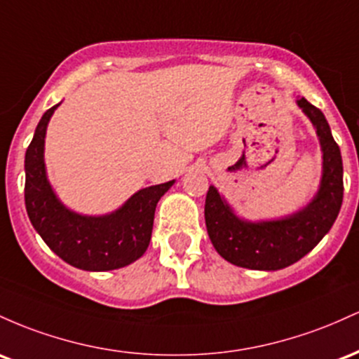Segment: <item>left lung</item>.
I'll use <instances>...</instances> for the list:
<instances>
[{"label": "left lung", "mask_w": 359, "mask_h": 359, "mask_svg": "<svg viewBox=\"0 0 359 359\" xmlns=\"http://www.w3.org/2000/svg\"><path fill=\"white\" fill-rule=\"evenodd\" d=\"M299 107L312 120L324 152L320 190L304 210L273 222H244L233 215L215 188L210 187L207 191L205 224L208 236L217 252L236 266L275 271L297 263L331 231L341 210L344 183L339 146L319 108L305 98L299 100Z\"/></svg>", "instance_id": "left-lung-1"}]
</instances>
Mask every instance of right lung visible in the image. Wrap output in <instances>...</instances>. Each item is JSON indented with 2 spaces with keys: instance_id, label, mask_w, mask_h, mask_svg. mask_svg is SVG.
<instances>
[{
  "instance_id": "1",
  "label": "right lung",
  "mask_w": 359,
  "mask_h": 359,
  "mask_svg": "<svg viewBox=\"0 0 359 359\" xmlns=\"http://www.w3.org/2000/svg\"><path fill=\"white\" fill-rule=\"evenodd\" d=\"M57 108H49L35 128L25 154V207L28 219L52 251L71 266L110 271L134 263L146 252L156 205L175 181L137 191L120 210L104 217H84L55 198L43 166L47 123Z\"/></svg>"
}]
</instances>
